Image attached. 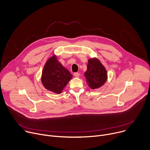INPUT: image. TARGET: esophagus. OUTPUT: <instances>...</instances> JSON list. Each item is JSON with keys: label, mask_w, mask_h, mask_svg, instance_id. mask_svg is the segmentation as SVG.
Returning <instances> with one entry per match:
<instances>
[{"label": "esophagus", "mask_w": 150, "mask_h": 150, "mask_svg": "<svg viewBox=\"0 0 150 150\" xmlns=\"http://www.w3.org/2000/svg\"><path fill=\"white\" fill-rule=\"evenodd\" d=\"M74 76L76 77V78H79V73H74Z\"/></svg>", "instance_id": "1"}]
</instances>
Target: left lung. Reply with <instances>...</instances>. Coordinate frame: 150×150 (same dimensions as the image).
Segmentation results:
<instances>
[{"instance_id": "8db88e82", "label": "left lung", "mask_w": 150, "mask_h": 150, "mask_svg": "<svg viewBox=\"0 0 150 150\" xmlns=\"http://www.w3.org/2000/svg\"><path fill=\"white\" fill-rule=\"evenodd\" d=\"M86 82L90 88H100L108 81V72L100 60L96 57L88 60L87 69L84 74Z\"/></svg>"}]
</instances>
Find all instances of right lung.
Wrapping results in <instances>:
<instances>
[{
    "instance_id": "right-lung-1",
    "label": "right lung",
    "mask_w": 150,
    "mask_h": 150,
    "mask_svg": "<svg viewBox=\"0 0 150 150\" xmlns=\"http://www.w3.org/2000/svg\"><path fill=\"white\" fill-rule=\"evenodd\" d=\"M72 77V74L58 61L57 56L54 54L45 63L41 81L46 89L59 94L62 93Z\"/></svg>"
}]
</instances>
